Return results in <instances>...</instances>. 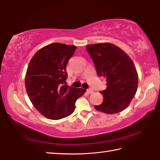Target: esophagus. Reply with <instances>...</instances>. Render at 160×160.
Listing matches in <instances>:
<instances>
[{
  "mask_svg": "<svg viewBox=\"0 0 160 160\" xmlns=\"http://www.w3.org/2000/svg\"><path fill=\"white\" fill-rule=\"evenodd\" d=\"M93 92H94V91L92 89H90V88L87 89V92L88 94H92V93H93Z\"/></svg>",
  "mask_w": 160,
  "mask_h": 160,
  "instance_id": "obj_1",
  "label": "esophagus"
}]
</instances>
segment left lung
Masks as SVG:
<instances>
[{
    "label": "left lung",
    "instance_id": "8db88e82",
    "mask_svg": "<svg viewBox=\"0 0 160 160\" xmlns=\"http://www.w3.org/2000/svg\"><path fill=\"white\" fill-rule=\"evenodd\" d=\"M99 77L106 79L107 88L101 91L103 101L94 106L98 111L115 114L123 111L135 97L138 84L136 68L128 55L109 43L88 45Z\"/></svg>",
    "mask_w": 160,
    "mask_h": 160
}]
</instances>
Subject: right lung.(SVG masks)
Returning a JSON list of instances; mask_svg holds the SVG:
<instances>
[{
    "label": "right lung",
    "instance_id": "obj_1",
    "mask_svg": "<svg viewBox=\"0 0 160 160\" xmlns=\"http://www.w3.org/2000/svg\"><path fill=\"white\" fill-rule=\"evenodd\" d=\"M77 47L49 44L36 52L29 63L25 88L31 102L47 118L60 119L70 115L75 102L86 89L68 87L66 66Z\"/></svg>",
    "mask_w": 160,
    "mask_h": 160
}]
</instances>
